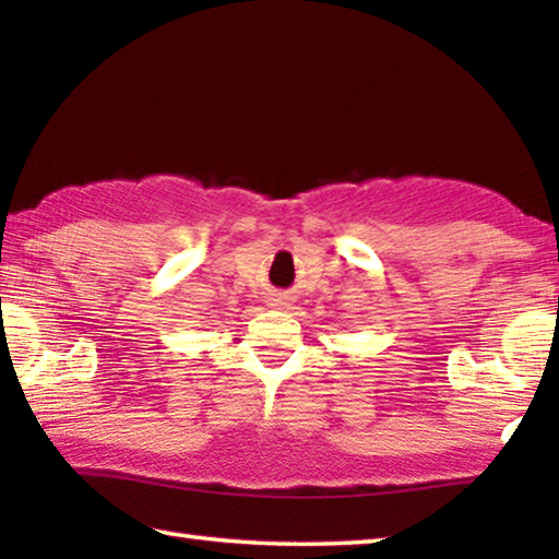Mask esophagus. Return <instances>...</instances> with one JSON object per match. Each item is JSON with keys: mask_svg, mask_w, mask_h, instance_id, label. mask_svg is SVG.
<instances>
[{"mask_svg": "<svg viewBox=\"0 0 559 559\" xmlns=\"http://www.w3.org/2000/svg\"><path fill=\"white\" fill-rule=\"evenodd\" d=\"M288 296H286V293H273V296H271V306L273 308H286L288 306Z\"/></svg>", "mask_w": 559, "mask_h": 559, "instance_id": "1", "label": "esophagus"}]
</instances>
